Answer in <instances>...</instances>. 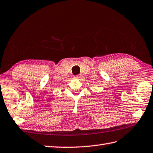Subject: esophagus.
Returning <instances> with one entry per match:
<instances>
[{
  "label": "esophagus",
  "instance_id": "1",
  "mask_svg": "<svg viewBox=\"0 0 153 153\" xmlns=\"http://www.w3.org/2000/svg\"><path fill=\"white\" fill-rule=\"evenodd\" d=\"M75 78H76V79H81V78H82V75H81V74H79V75H76L75 76Z\"/></svg>",
  "mask_w": 153,
  "mask_h": 153
}]
</instances>
